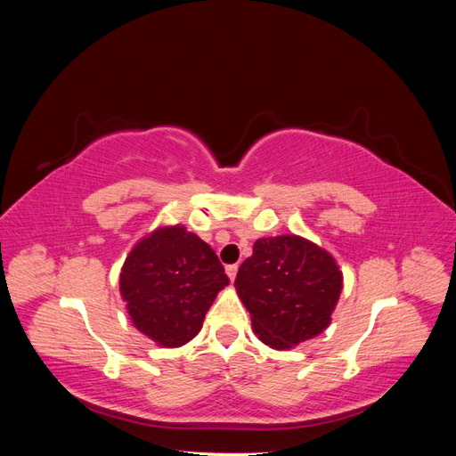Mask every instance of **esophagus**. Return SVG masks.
Returning a JSON list of instances; mask_svg holds the SVG:
<instances>
[{
  "mask_svg": "<svg viewBox=\"0 0 456 456\" xmlns=\"http://www.w3.org/2000/svg\"><path fill=\"white\" fill-rule=\"evenodd\" d=\"M226 273H228L230 281L236 280V275H238V265H230V266H226Z\"/></svg>",
  "mask_w": 456,
  "mask_h": 456,
  "instance_id": "esophagus-1",
  "label": "esophagus"
}]
</instances>
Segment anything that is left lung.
<instances>
[{
	"instance_id": "left-lung-1",
	"label": "left lung",
	"mask_w": 456,
	"mask_h": 456,
	"mask_svg": "<svg viewBox=\"0 0 456 456\" xmlns=\"http://www.w3.org/2000/svg\"><path fill=\"white\" fill-rule=\"evenodd\" d=\"M236 291L258 338L289 350L327 329L342 272L333 256L305 238H260L240 266Z\"/></svg>"
}]
</instances>
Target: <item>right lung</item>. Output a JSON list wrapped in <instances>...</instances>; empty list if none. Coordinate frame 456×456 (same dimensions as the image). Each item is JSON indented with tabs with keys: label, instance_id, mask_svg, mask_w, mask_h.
I'll return each instance as SVG.
<instances>
[{
	"label": "right lung",
	"instance_id": "1",
	"mask_svg": "<svg viewBox=\"0 0 456 456\" xmlns=\"http://www.w3.org/2000/svg\"><path fill=\"white\" fill-rule=\"evenodd\" d=\"M228 283L211 247L181 224L141 240L119 273L133 325L165 348L183 346L200 333L207 310Z\"/></svg>",
	"mask_w": 456,
	"mask_h": 456
}]
</instances>
